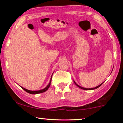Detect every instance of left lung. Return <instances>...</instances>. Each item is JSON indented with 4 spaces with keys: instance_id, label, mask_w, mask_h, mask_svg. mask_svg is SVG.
<instances>
[{
    "instance_id": "8db88e82",
    "label": "left lung",
    "mask_w": 123,
    "mask_h": 123,
    "mask_svg": "<svg viewBox=\"0 0 123 123\" xmlns=\"http://www.w3.org/2000/svg\"><path fill=\"white\" fill-rule=\"evenodd\" d=\"M74 83H75V84L78 87H79V88H80L81 89H84V90H92V89H97V88H98V87H99L100 86H101V85L103 84L104 82H103L102 83V84H101L100 85H99V86H97V87H94V88H84V87H81V86H79V85H78V84H76V82L74 81Z\"/></svg>"
}]
</instances>
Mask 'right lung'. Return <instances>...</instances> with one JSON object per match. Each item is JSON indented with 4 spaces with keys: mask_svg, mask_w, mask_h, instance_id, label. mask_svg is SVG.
Returning a JSON list of instances; mask_svg holds the SVG:
<instances>
[{
    "mask_svg": "<svg viewBox=\"0 0 123 123\" xmlns=\"http://www.w3.org/2000/svg\"><path fill=\"white\" fill-rule=\"evenodd\" d=\"M52 76H53V75H52L51 76V79H50V80L49 84L47 85V86L46 87H45V88H44V89H41V90H39V91H30V90H28V89H27L24 88H23V87H21V86H20V87H21L22 88V89H23L25 91H26V92L30 93V94H38V93H43V92H45L46 91H47L49 87H50V86Z\"/></svg>",
    "mask_w": 123,
    "mask_h": 123,
    "instance_id": "1",
    "label": "right lung"
}]
</instances>
